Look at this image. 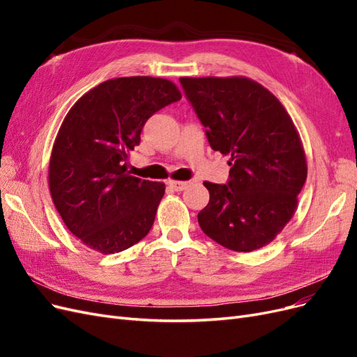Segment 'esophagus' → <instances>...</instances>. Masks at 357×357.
<instances>
[{"label":"esophagus","instance_id":"esophagus-1","mask_svg":"<svg viewBox=\"0 0 357 357\" xmlns=\"http://www.w3.org/2000/svg\"><path fill=\"white\" fill-rule=\"evenodd\" d=\"M167 185L172 189V190H177V192H180V190H185L186 188H188V185H189V181H178V180H168L167 181Z\"/></svg>","mask_w":357,"mask_h":357}]
</instances>
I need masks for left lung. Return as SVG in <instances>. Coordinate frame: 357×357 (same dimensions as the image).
<instances>
[{"label": "left lung", "instance_id": "1", "mask_svg": "<svg viewBox=\"0 0 357 357\" xmlns=\"http://www.w3.org/2000/svg\"><path fill=\"white\" fill-rule=\"evenodd\" d=\"M213 150L229 155L226 185L198 213L205 235L234 252H253L283 231L298 207L307 160L296 128L275 96L247 77H181Z\"/></svg>", "mask_w": 357, "mask_h": 357}]
</instances>
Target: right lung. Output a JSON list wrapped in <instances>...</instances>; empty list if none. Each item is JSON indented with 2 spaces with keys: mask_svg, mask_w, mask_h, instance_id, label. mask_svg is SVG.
<instances>
[{
  "mask_svg": "<svg viewBox=\"0 0 357 357\" xmlns=\"http://www.w3.org/2000/svg\"><path fill=\"white\" fill-rule=\"evenodd\" d=\"M180 98L172 82L137 75L102 82L71 107L52 149L49 188L84 245L112 255L149 234L165 185L129 174L128 155L147 119Z\"/></svg>",
  "mask_w": 357,
  "mask_h": 357,
  "instance_id": "right-lung-1",
  "label": "right lung"
}]
</instances>
